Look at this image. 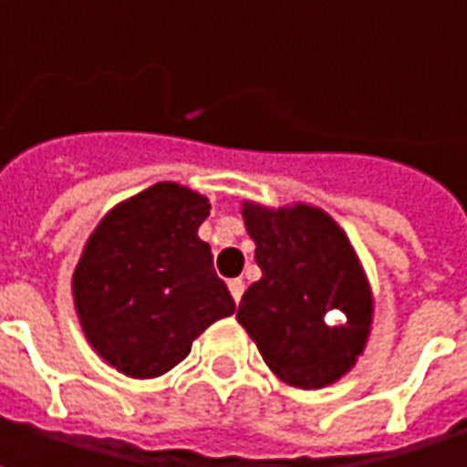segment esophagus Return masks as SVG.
Masks as SVG:
<instances>
[{"mask_svg": "<svg viewBox=\"0 0 467 467\" xmlns=\"http://www.w3.org/2000/svg\"><path fill=\"white\" fill-rule=\"evenodd\" d=\"M228 291H231V296H234V301L239 304L244 296V280L242 278H234V280H228Z\"/></svg>", "mask_w": 467, "mask_h": 467, "instance_id": "esophagus-1", "label": "esophagus"}]
</instances>
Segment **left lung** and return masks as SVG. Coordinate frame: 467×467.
I'll return each instance as SVG.
<instances>
[{"instance_id": "1", "label": "left lung", "mask_w": 467, "mask_h": 467, "mask_svg": "<svg viewBox=\"0 0 467 467\" xmlns=\"http://www.w3.org/2000/svg\"><path fill=\"white\" fill-rule=\"evenodd\" d=\"M262 278L242 296L236 319L283 382L332 385L364 353L374 298L348 236L312 205L244 202Z\"/></svg>"}]
</instances>
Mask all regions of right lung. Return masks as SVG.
Returning a JSON list of instances; mask_svg holds the SVG:
<instances>
[{"mask_svg":"<svg viewBox=\"0 0 467 467\" xmlns=\"http://www.w3.org/2000/svg\"><path fill=\"white\" fill-rule=\"evenodd\" d=\"M207 197L161 182L119 202L96 225L72 275L82 332L106 364L153 379L236 304L197 228Z\"/></svg>","mask_w":467,"mask_h":467,"instance_id":"add662e5","label":"right lung"}]
</instances>
